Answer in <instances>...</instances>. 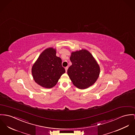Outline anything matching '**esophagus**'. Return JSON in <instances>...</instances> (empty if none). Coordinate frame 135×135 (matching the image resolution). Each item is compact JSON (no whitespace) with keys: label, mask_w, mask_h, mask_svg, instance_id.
<instances>
[{"label":"esophagus","mask_w":135,"mask_h":135,"mask_svg":"<svg viewBox=\"0 0 135 135\" xmlns=\"http://www.w3.org/2000/svg\"><path fill=\"white\" fill-rule=\"evenodd\" d=\"M68 68V67H65V70H66V72H67V71Z\"/></svg>","instance_id":"obj_1"}]
</instances>
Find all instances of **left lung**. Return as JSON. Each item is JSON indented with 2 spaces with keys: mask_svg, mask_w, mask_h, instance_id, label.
<instances>
[{
  "mask_svg": "<svg viewBox=\"0 0 135 135\" xmlns=\"http://www.w3.org/2000/svg\"><path fill=\"white\" fill-rule=\"evenodd\" d=\"M72 65L67 73L74 85L85 89L93 85L100 74V67L93 56L86 50L71 53L70 57Z\"/></svg>",
  "mask_w": 135,
  "mask_h": 135,
  "instance_id": "left-lung-1",
  "label": "left lung"
}]
</instances>
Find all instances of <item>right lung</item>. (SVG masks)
<instances>
[{
	"label": "right lung",
	"mask_w": 135,
	"mask_h": 135,
	"mask_svg": "<svg viewBox=\"0 0 135 135\" xmlns=\"http://www.w3.org/2000/svg\"><path fill=\"white\" fill-rule=\"evenodd\" d=\"M62 62L61 59L56 56L55 49L50 48L44 51L32 68L35 82L47 88L54 86L65 73Z\"/></svg>",
	"instance_id": "add662e5"
}]
</instances>
